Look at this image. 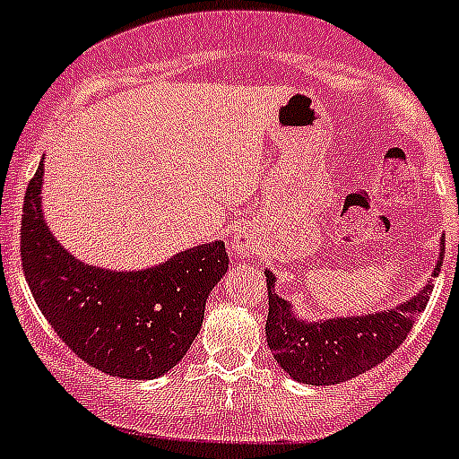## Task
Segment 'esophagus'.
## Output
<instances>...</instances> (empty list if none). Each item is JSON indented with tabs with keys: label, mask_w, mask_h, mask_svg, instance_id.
Returning <instances> with one entry per match:
<instances>
[{
	"label": "esophagus",
	"mask_w": 459,
	"mask_h": 459,
	"mask_svg": "<svg viewBox=\"0 0 459 459\" xmlns=\"http://www.w3.org/2000/svg\"><path fill=\"white\" fill-rule=\"evenodd\" d=\"M230 247H233V251H238V254H251V247H254V239H251V235L247 233V230H239V233H235L233 242H230Z\"/></svg>",
	"instance_id": "34e87169"
}]
</instances>
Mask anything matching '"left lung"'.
Returning a JSON list of instances; mask_svg holds the SVG:
<instances>
[{
	"mask_svg": "<svg viewBox=\"0 0 459 459\" xmlns=\"http://www.w3.org/2000/svg\"><path fill=\"white\" fill-rule=\"evenodd\" d=\"M442 260L444 247L437 260L435 276H439ZM264 273L269 297L264 335L269 351L285 374L306 385L346 383L378 367L403 344L432 294V282H428L417 297L392 310L306 324L292 315V306L285 299L273 292V273Z\"/></svg>",
	"mask_w": 459,
	"mask_h": 459,
	"instance_id": "obj_1",
	"label": "left lung"
}]
</instances>
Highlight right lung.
I'll return each instance as SVG.
<instances>
[{
  "mask_svg": "<svg viewBox=\"0 0 459 459\" xmlns=\"http://www.w3.org/2000/svg\"><path fill=\"white\" fill-rule=\"evenodd\" d=\"M42 160L29 181L20 258L38 307L67 349L104 374L152 380L181 362L205 299L229 269L224 242L201 244L144 272H108L67 254L40 210Z\"/></svg>",
  "mask_w": 459,
  "mask_h": 459,
  "instance_id": "right-lung-1",
  "label": "right lung"
}]
</instances>
